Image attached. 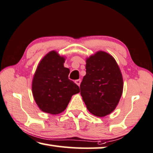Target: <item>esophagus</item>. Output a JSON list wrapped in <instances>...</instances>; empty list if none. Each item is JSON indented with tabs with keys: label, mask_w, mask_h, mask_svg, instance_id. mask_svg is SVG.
I'll return each instance as SVG.
<instances>
[{
	"label": "esophagus",
	"mask_w": 153,
	"mask_h": 153,
	"mask_svg": "<svg viewBox=\"0 0 153 153\" xmlns=\"http://www.w3.org/2000/svg\"><path fill=\"white\" fill-rule=\"evenodd\" d=\"M81 79H78V80H76V81H75V83L78 85V86H79L80 84H81Z\"/></svg>",
	"instance_id": "1"
}]
</instances>
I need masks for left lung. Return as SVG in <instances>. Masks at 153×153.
I'll return each mask as SVG.
<instances>
[{
	"label": "left lung",
	"mask_w": 153,
	"mask_h": 153,
	"mask_svg": "<svg viewBox=\"0 0 153 153\" xmlns=\"http://www.w3.org/2000/svg\"><path fill=\"white\" fill-rule=\"evenodd\" d=\"M123 77L111 55L99 51L86 60V75L80 86L88 110L97 117L114 111L123 92Z\"/></svg>",
	"instance_id": "obj_1"
}]
</instances>
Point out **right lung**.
<instances>
[{"mask_svg":"<svg viewBox=\"0 0 153 153\" xmlns=\"http://www.w3.org/2000/svg\"><path fill=\"white\" fill-rule=\"evenodd\" d=\"M65 57L54 50L41 60L32 81V93L42 111L56 115L65 110L72 96L80 92L79 86L68 79L70 70L64 66Z\"/></svg>","mask_w":153,"mask_h":153,"instance_id":"right-lung-1","label":"right lung"}]
</instances>
